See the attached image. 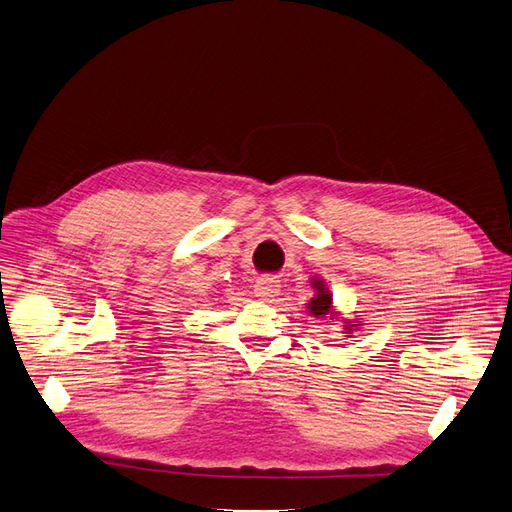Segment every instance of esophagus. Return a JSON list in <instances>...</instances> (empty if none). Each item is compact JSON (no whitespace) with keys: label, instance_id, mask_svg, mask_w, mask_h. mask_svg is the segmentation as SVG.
I'll return each instance as SVG.
<instances>
[{"label":"esophagus","instance_id":"obj_1","mask_svg":"<svg viewBox=\"0 0 512 512\" xmlns=\"http://www.w3.org/2000/svg\"><path fill=\"white\" fill-rule=\"evenodd\" d=\"M278 293H280V280H276L274 276H261L255 282V297L263 301H272Z\"/></svg>","mask_w":512,"mask_h":512}]
</instances>
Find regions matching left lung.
Wrapping results in <instances>:
<instances>
[{
    "instance_id": "left-lung-1",
    "label": "left lung",
    "mask_w": 512,
    "mask_h": 512,
    "mask_svg": "<svg viewBox=\"0 0 512 512\" xmlns=\"http://www.w3.org/2000/svg\"><path fill=\"white\" fill-rule=\"evenodd\" d=\"M314 288L318 291V295L307 303L309 314H314V316H326V314H330L332 297H330V293L324 288L322 280H316V282H314ZM349 326H358V324H349Z\"/></svg>"
}]
</instances>
